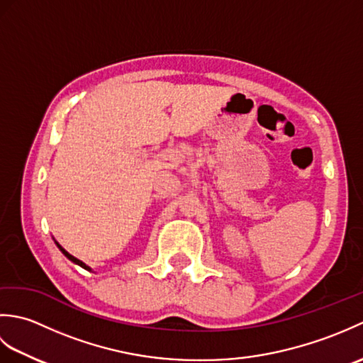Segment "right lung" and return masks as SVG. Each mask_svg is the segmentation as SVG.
<instances>
[{"mask_svg": "<svg viewBox=\"0 0 363 363\" xmlns=\"http://www.w3.org/2000/svg\"><path fill=\"white\" fill-rule=\"evenodd\" d=\"M56 245H57V248L60 250V251H62V254H64V256L67 257V259H70L72 262H73V264H76V265H79V267H82L84 269H87V272H91V268L89 267V265H86V264H84V262L82 260H79V259H76L74 256H72V254L70 252H67L64 248H62V246H60L57 242H56Z\"/></svg>", "mask_w": 363, "mask_h": 363, "instance_id": "1", "label": "right lung"}]
</instances>
